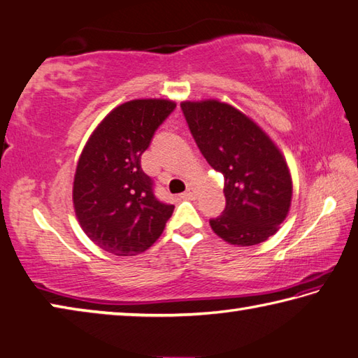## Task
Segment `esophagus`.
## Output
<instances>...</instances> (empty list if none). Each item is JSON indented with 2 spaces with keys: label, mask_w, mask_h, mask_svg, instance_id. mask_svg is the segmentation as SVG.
Masks as SVG:
<instances>
[{
  "label": "esophagus",
  "mask_w": 358,
  "mask_h": 358,
  "mask_svg": "<svg viewBox=\"0 0 358 358\" xmlns=\"http://www.w3.org/2000/svg\"><path fill=\"white\" fill-rule=\"evenodd\" d=\"M184 199H194L196 198V192H194V188H188L185 193H182V196Z\"/></svg>",
  "instance_id": "34e87169"
}]
</instances>
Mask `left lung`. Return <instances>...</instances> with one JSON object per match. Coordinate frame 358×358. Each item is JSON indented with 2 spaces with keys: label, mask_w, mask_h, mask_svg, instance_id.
<instances>
[{
  "label": "left lung",
  "mask_w": 358,
  "mask_h": 358,
  "mask_svg": "<svg viewBox=\"0 0 358 358\" xmlns=\"http://www.w3.org/2000/svg\"><path fill=\"white\" fill-rule=\"evenodd\" d=\"M199 151L224 176L226 208L210 220L213 232L237 246H252L278 232L292 204L287 162L262 127L217 99L180 104Z\"/></svg>",
  "instance_id": "8db88e82"
}]
</instances>
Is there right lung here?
Returning <instances> with one entry per match:
<instances>
[{
    "label": "right lung",
    "instance_id": "1",
    "mask_svg": "<svg viewBox=\"0 0 358 358\" xmlns=\"http://www.w3.org/2000/svg\"><path fill=\"white\" fill-rule=\"evenodd\" d=\"M176 109L170 99H132L115 107L87 141L73 182L79 224L95 245L115 255H136L154 245L174 206L154 194L141 154Z\"/></svg>",
    "mask_w": 358,
    "mask_h": 358
}]
</instances>
